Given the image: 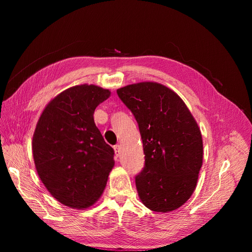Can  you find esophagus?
<instances>
[{
	"label": "esophagus",
	"instance_id": "esophagus-1",
	"mask_svg": "<svg viewBox=\"0 0 252 252\" xmlns=\"http://www.w3.org/2000/svg\"><path fill=\"white\" fill-rule=\"evenodd\" d=\"M114 152H115V156L119 157L122 154V146L121 145H115L114 146Z\"/></svg>",
	"mask_w": 252,
	"mask_h": 252
}]
</instances>
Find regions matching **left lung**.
<instances>
[{
    "instance_id": "obj_1",
    "label": "left lung",
    "mask_w": 252,
    "mask_h": 252,
    "mask_svg": "<svg viewBox=\"0 0 252 252\" xmlns=\"http://www.w3.org/2000/svg\"><path fill=\"white\" fill-rule=\"evenodd\" d=\"M139 125L145 166L136 177L142 203L156 213L181 207L193 194L202 166L199 126L180 96L154 82L118 89Z\"/></svg>"
}]
</instances>
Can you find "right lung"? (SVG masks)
<instances>
[{"instance_id":"1","label":"right lung","mask_w":252,"mask_h":252,"mask_svg":"<svg viewBox=\"0 0 252 252\" xmlns=\"http://www.w3.org/2000/svg\"><path fill=\"white\" fill-rule=\"evenodd\" d=\"M111 92L78 85L52 99L39 116L32 138L37 175L60 203L76 209L101 197L114 166V151L94 122L97 106Z\"/></svg>"}]
</instances>
